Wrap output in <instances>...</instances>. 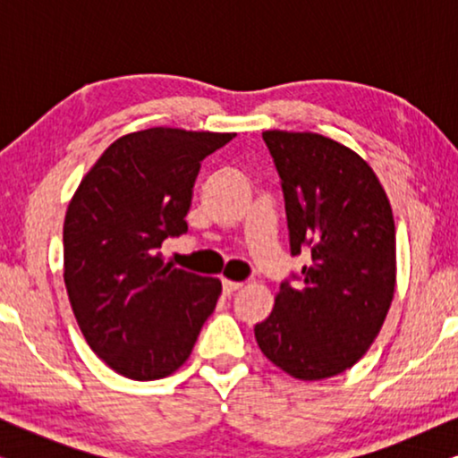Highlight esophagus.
<instances>
[{"label":"esophagus","instance_id":"1","mask_svg":"<svg viewBox=\"0 0 458 458\" xmlns=\"http://www.w3.org/2000/svg\"><path fill=\"white\" fill-rule=\"evenodd\" d=\"M243 284H240V281H229V279H225L223 281V292L225 293H233V292H237L240 290Z\"/></svg>","mask_w":458,"mask_h":458}]
</instances>
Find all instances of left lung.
Here are the masks:
<instances>
[{
	"label": "left lung",
	"instance_id": "left-lung-1",
	"mask_svg": "<svg viewBox=\"0 0 458 458\" xmlns=\"http://www.w3.org/2000/svg\"><path fill=\"white\" fill-rule=\"evenodd\" d=\"M281 177L292 256L310 248L300 284H281L254 327L262 354L318 381L359 362L396 287V227L377 174L354 149L310 131H265Z\"/></svg>",
	"mask_w": 458,
	"mask_h": 458
}]
</instances>
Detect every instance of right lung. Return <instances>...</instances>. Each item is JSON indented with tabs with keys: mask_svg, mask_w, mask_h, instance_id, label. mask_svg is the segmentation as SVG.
<instances>
[{
	"mask_svg": "<svg viewBox=\"0 0 458 458\" xmlns=\"http://www.w3.org/2000/svg\"><path fill=\"white\" fill-rule=\"evenodd\" d=\"M233 137L171 127L123 135L68 202V300L93 352L124 377L177 371L215 310L221 281L173 267L160 248L187 231L202 160Z\"/></svg>",
	"mask_w": 458,
	"mask_h": 458,
	"instance_id": "add662e5",
	"label": "right lung"
}]
</instances>
